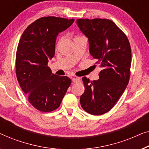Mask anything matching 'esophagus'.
Returning a JSON list of instances; mask_svg holds the SVG:
<instances>
[{
    "label": "esophagus",
    "instance_id": "34e87169",
    "mask_svg": "<svg viewBox=\"0 0 149 149\" xmlns=\"http://www.w3.org/2000/svg\"><path fill=\"white\" fill-rule=\"evenodd\" d=\"M80 81V79L78 77H74V78H72V81L74 83H76V82H78V81Z\"/></svg>",
    "mask_w": 149,
    "mask_h": 149
}]
</instances>
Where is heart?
<instances>
[{
  "label": "heart",
  "instance_id": "heart-1",
  "mask_svg": "<svg viewBox=\"0 0 149 149\" xmlns=\"http://www.w3.org/2000/svg\"><path fill=\"white\" fill-rule=\"evenodd\" d=\"M62 40H63V38H60V39H59V40H58V45H60L61 42Z\"/></svg>",
  "mask_w": 149,
  "mask_h": 149
}]
</instances>
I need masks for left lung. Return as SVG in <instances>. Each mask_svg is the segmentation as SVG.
<instances>
[{"mask_svg": "<svg viewBox=\"0 0 149 149\" xmlns=\"http://www.w3.org/2000/svg\"><path fill=\"white\" fill-rule=\"evenodd\" d=\"M76 24L88 38L91 56L102 68L97 80L82 77L85 91L79 101L86 112L100 116L113 107L128 84L130 45L125 33L109 19H78Z\"/></svg>", "mask_w": 149, "mask_h": 149, "instance_id": "1", "label": "left lung"}]
</instances>
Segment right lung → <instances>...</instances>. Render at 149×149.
I'll return each mask as SVG.
<instances>
[{
	"label": "right lung",
	"instance_id": "add662e5",
	"mask_svg": "<svg viewBox=\"0 0 149 149\" xmlns=\"http://www.w3.org/2000/svg\"><path fill=\"white\" fill-rule=\"evenodd\" d=\"M74 22V19L41 17L26 29L19 42L17 78L29 102L40 111L56 109L72 83L68 77L54 75L47 64L54 55L58 33Z\"/></svg>",
	"mask_w": 149,
	"mask_h": 149
}]
</instances>
